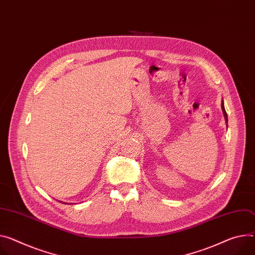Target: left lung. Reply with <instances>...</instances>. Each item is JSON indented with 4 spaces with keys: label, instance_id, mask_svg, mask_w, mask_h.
Returning <instances> with one entry per match:
<instances>
[{
    "label": "left lung",
    "instance_id": "obj_1",
    "mask_svg": "<svg viewBox=\"0 0 255 255\" xmlns=\"http://www.w3.org/2000/svg\"><path fill=\"white\" fill-rule=\"evenodd\" d=\"M222 110H223V113H224V117L226 119V122L228 123V115L226 113V110H225V107H224V103H222Z\"/></svg>",
    "mask_w": 255,
    "mask_h": 255
}]
</instances>
